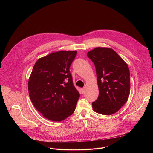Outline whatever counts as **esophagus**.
I'll use <instances>...</instances> for the list:
<instances>
[{"mask_svg": "<svg viewBox=\"0 0 153 153\" xmlns=\"http://www.w3.org/2000/svg\"><path fill=\"white\" fill-rule=\"evenodd\" d=\"M85 91V88H81V93H82V94H83Z\"/></svg>", "mask_w": 153, "mask_h": 153, "instance_id": "34e87169", "label": "esophagus"}]
</instances>
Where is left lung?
Listing matches in <instances>:
<instances>
[{"mask_svg": "<svg viewBox=\"0 0 153 153\" xmlns=\"http://www.w3.org/2000/svg\"><path fill=\"white\" fill-rule=\"evenodd\" d=\"M94 63L99 94L92 103L93 110L103 115L118 111L127 102L130 93L128 65L111 48L97 47L87 53Z\"/></svg>", "mask_w": 153, "mask_h": 153, "instance_id": "obj_1", "label": "left lung"}]
</instances>
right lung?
I'll return each mask as SVG.
<instances>
[{"mask_svg":"<svg viewBox=\"0 0 153 153\" xmlns=\"http://www.w3.org/2000/svg\"><path fill=\"white\" fill-rule=\"evenodd\" d=\"M77 51H60L37 60L28 80L30 99L36 110L51 121L60 122L75 111L80 94L70 67Z\"/></svg>","mask_w":153,"mask_h":153,"instance_id":"add662e5","label":"right lung"}]
</instances>
